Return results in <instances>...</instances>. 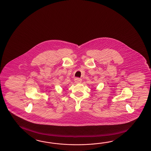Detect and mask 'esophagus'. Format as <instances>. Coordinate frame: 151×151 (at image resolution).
Segmentation results:
<instances>
[{
    "mask_svg": "<svg viewBox=\"0 0 151 151\" xmlns=\"http://www.w3.org/2000/svg\"><path fill=\"white\" fill-rule=\"evenodd\" d=\"M74 81H75V83H81V78H76V79H74Z\"/></svg>",
    "mask_w": 151,
    "mask_h": 151,
    "instance_id": "34e87169",
    "label": "esophagus"
}]
</instances>
